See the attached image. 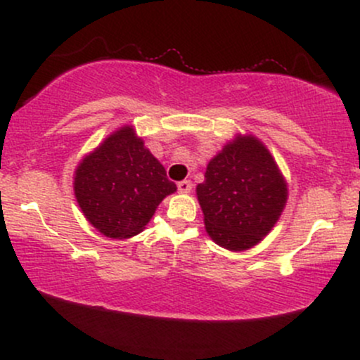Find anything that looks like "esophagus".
Returning <instances> with one entry per match:
<instances>
[{
    "mask_svg": "<svg viewBox=\"0 0 360 360\" xmlns=\"http://www.w3.org/2000/svg\"><path fill=\"white\" fill-rule=\"evenodd\" d=\"M191 188H193V184H191V181H181V183H177V189H179V193H189L191 191Z\"/></svg>",
    "mask_w": 360,
    "mask_h": 360,
    "instance_id": "esophagus-1",
    "label": "esophagus"
}]
</instances>
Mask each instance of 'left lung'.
Wrapping results in <instances>:
<instances>
[{
  "label": "left lung",
  "mask_w": 360,
  "mask_h": 360,
  "mask_svg": "<svg viewBox=\"0 0 360 360\" xmlns=\"http://www.w3.org/2000/svg\"><path fill=\"white\" fill-rule=\"evenodd\" d=\"M210 238L226 250H249L278 223L288 203V183L257 137L237 134L206 166L196 186Z\"/></svg>",
  "instance_id": "1"
}]
</instances>
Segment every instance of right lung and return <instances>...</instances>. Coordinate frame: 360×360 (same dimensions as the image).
I'll list each match as a JSON object with an SVG mask.
<instances>
[{"mask_svg": "<svg viewBox=\"0 0 360 360\" xmlns=\"http://www.w3.org/2000/svg\"><path fill=\"white\" fill-rule=\"evenodd\" d=\"M72 184L86 220L118 240L142 232L160 201L177 191L131 125L117 128L82 157Z\"/></svg>", "mask_w": 360, "mask_h": 360, "instance_id": "right-lung-1", "label": "right lung"}]
</instances>
